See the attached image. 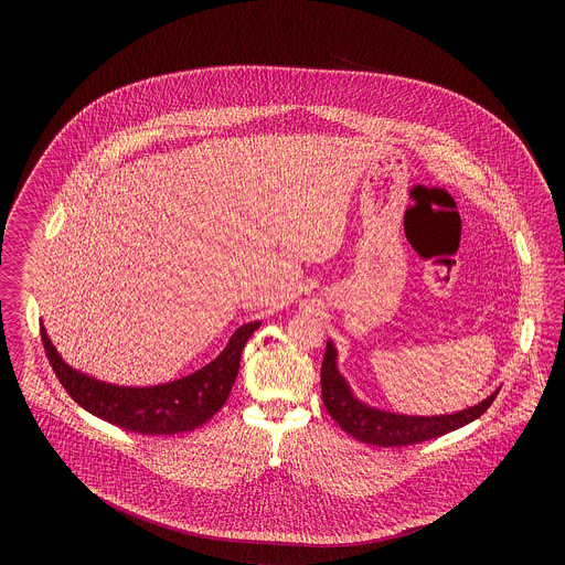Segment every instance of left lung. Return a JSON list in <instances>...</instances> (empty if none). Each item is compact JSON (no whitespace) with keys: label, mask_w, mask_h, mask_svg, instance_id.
<instances>
[{"label":"left lung","mask_w":565,"mask_h":565,"mask_svg":"<svg viewBox=\"0 0 565 565\" xmlns=\"http://www.w3.org/2000/svg\"><path fill=\"white\" fill-rule=\"evenodd\" d=\"M500 387L484 401L451 415H403L362 403L339 371V351L328 339L322 362V398L332 419L360 443L376 447H406L430 440L479 419L498 396Z\"/></svg>","instance_id":"8db88e82"}]
</instances>
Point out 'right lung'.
I'll return each instance as SVG.
<instances>
[{
  "label": "right lung",
  "mask_w": 565,
  "mask_h": 565,
  "mask_svg": "<svg viewBox=\"0 0 565 565\" xmlns=\"http://www.w3.org/2000/svg\"><path fill=\"white\" fill-rule=\"evenodd\" d=\"M260 323L239 326L220 355L192 375L148 387L114 385L81 373L61 358L44 323L40 334L54 375L82 408L125 430L159 436L194 430L214 417L237 379L243 345Z\"/></svg>",
  "instance_id": "right-lung-1"
}]
</instances>
